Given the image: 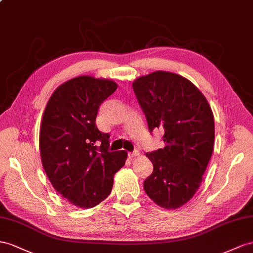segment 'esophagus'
Here are the masks:
<instances>
[{
    "label": "esophagus",
    "instance_id": "esophagus-1",
    "mask_svg": "<svg viewBox=\"0 0 253 253\" xmlns=\"http://www.w3.org/2000/svg\"><path fill=\"white\" fill-rule=\"evenodd\" d=\"M128 156L129 157H137V156H139V152L138 151H133V152L128 153Z\"/></svg>",
    "mask_w": 253,
    "mask_h": 253
}]
</instances>
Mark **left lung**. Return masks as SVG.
I'll list each match as a JSON object with an SVG mask.
<instances>
[{
	"mask_svg": "<svg viewBox=\"0 0 253 253\" xmlns=\"http://www.w3.org/2000/svg\"><path fill=\"white\" fill-rule=\"evenodd\" d=\"M132 87L148 130L165 131V147L146 154L154 170L144 180V191L159 206L177 209L199 189L211 157V109L189 80L168 71L140 77Z\"/></svg>",
	"mask_w": 253,
	"mask_h": 253,
	"instance_id": "obj_1",
	"label": "left lung"
}]
</instances>
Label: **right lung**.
Here are the masks:
<instances>
[{"instance_id":"1","label":"right lung","mask_w":253,"mask_h":253,"mask_svg":"<svg viewBox=\"0 0 253 253\" xmlns=\"http://www.w3.org/2000/svg\"><path fill=\"white\" fill-rule=\"evenodd\" d=\"M118 84L81 76L57 87L44 109L40 147L43 170L54 189L70 203L90 209L112 190L113 176L127 153L110 152L109 135L95 121L101 103Z\"/></svg>"}]
</instances>
